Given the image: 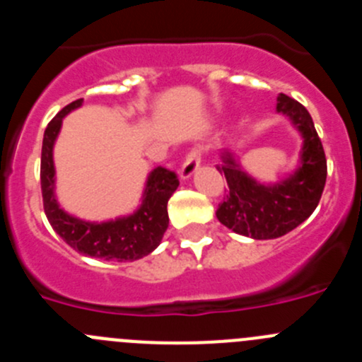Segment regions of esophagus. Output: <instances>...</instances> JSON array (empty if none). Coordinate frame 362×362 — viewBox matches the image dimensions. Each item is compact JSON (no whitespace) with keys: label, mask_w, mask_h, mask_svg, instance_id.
Wrapping results in <instances>:
<instances>
[{"label":"esophagus","mask_w":362,"mask_h":362,"mask_svg":"<svg viewBox=\"0 0 362 362\" xmlns=\"http://www.w3.org/2000/svg\"><path fill=\"white\" fill-rule=\"evenodd\" d=\"M201 156H203L201 148H197V146H196V148H192L190 152L187 153V158H185L183 165H181V170H179V177L190 179L192 175H194V172L199 168Z\"/></svg>","instance_id":"esophagus-1"}]
</instances>
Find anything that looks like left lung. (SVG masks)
<instances>
[{
  "label": "left lung",
  "instance_id": "1",
  "mask_svg": "<svg viewBox=\"0 0 362 362\" xmlns=\"http://www.w3.org/2000/svg\"><path fill=\"white\" fill-rule=\"evenodd\" d=\"M277 112L290 117L303 136L300 166L277 185H261L246 174L232 152L217 165L228 190L217 206V219L232 232L254 239H276L292 232L317 209L326 183V156L312 116L296 99L279 94Z\"/></svg>",
  "mask_w": 362,
  "mask_h": 362
}]
</instances>
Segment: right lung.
<instances>
[{
	"mask_svg": "<svg viewBox=\"0 0 362 362\" xmlns=\"http://www.w3.org/2000/svg\"><path fill=\"white\" fill-rule=\"evenodd\" d=\"M83 99H76L56 114L43 136L41 148V194L43 209L50 226L74 250L88 257L105 261H136L153 252L168 228V199L179 187L177 175L158 166L146 179L141 206L129 217H119L105 223H90L69 216L59 209L54 196V159L52 148L62 129L63 117L74 108L81 107Z\"/></svg>",
	"mask_w": 362,
	"mask_h": 362,
	"instance_id": "right-lung-1",
	"label": "right lung"
}]
</instances>
